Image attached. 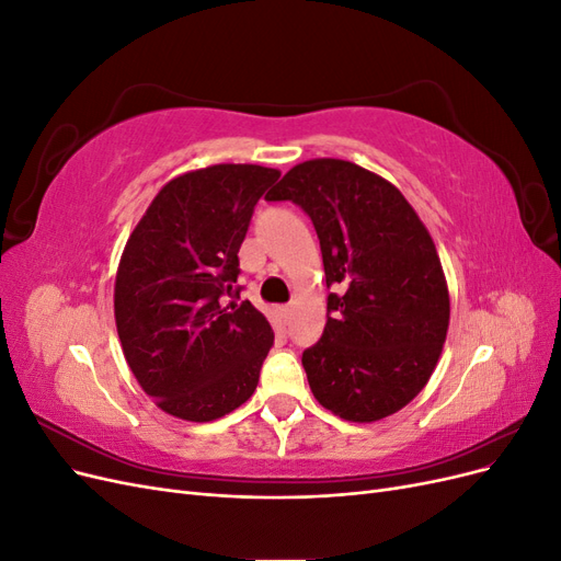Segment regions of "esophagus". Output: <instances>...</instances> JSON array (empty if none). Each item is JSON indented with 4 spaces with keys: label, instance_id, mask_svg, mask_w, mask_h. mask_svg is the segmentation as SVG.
<instances>
[{
    "label": "esophagus",
    "instance_id": "obj_1",
    "mask_svg": "<svg viewBox=\"0 0 561 561\" xmlns=\"http://www.w3.org/2000/svg\"><path fill=\"white\" fill-rule=\"evenodd\" d=\"M280 316L285 318V322L293 318V307H290V304H285V307H280Z\"/></svg>",
    "mask_w": 561,
    "mask_h": 561
}]
</instances>
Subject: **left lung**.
<instances>
[{
	"label": "left lung",
	"instance_id": "obj_1",
	"mask_svg": "<svg viewBox=\"0 0 561 561\" xmlns=\"http://www.w3.org/2000/svg\"><path fill=\"white\" fill-rule=\"evenodd\" d=\"M266 201L311 217L334 287L328 325L301 353L316 400L358 423L396 414L428 383L449 328L428 229L393 184L342 159L295 165Z\"/></svg>",
	"mask_w": 561,
	"mask_h": 561
}]
</instances>
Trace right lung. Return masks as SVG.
I'll return each instance as SVG.
<instances>
[{"label":"right lung","instance_id":"obj_1","mask_svg":"<svg viewBox=\"0 0 561 561\" xmlns=\"http://www.w3.org/2000/svg\"><path fill=\"white\" fill-rule=\"evenodd\" d=\"M274 168L219 163L168 182L130 233L114 318L130 371L165 414L213 421L257 388L274 330L236 301L239 250Z\"/></svg>","mask_w":561,"mask_h":561}]
</instances>
